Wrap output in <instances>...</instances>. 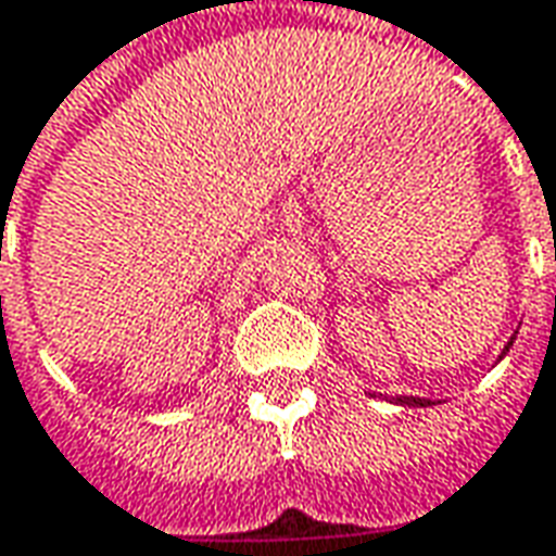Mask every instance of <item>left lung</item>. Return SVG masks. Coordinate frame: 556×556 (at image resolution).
<instances>
[{
  "label": "left lung",
  "mask_w": 556,
  "mask_h": 556,
  "mask_svg": "<svg viewBox=\"0 0 556 556\" xmlns=\"http://www.w3.org/2000/svg\"><path fill=\"white\" fill-rule=\"evenodd\" d=\"M514 344V338L507 341V348ZM507 348H505V354H507ZM396 403H406V406H431V400H421V396H400Z\"/></svg>",
  "instance_id": "8db88e82"
}]
</instances>
